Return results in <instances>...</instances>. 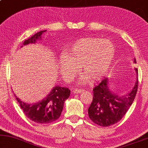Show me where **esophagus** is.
I'll return each mask as SVG.
<instances>
[{
  "label": "esophagus",
  "mask_w": 148,
  "mask_h": 148,
  "mask_svg": "<svg viewBox=\"0 0 148 148\" xmlns=\"http://www.w3.org/2000/svg\"><path fill=\"white\" fill-rule=\"evenodd\" d=\"M83 90H80V89H74V90H73L74 93H75V94H78V93H81L83 92Z\"/></svg>",
  "instance_id": "1"
}]
</instances>
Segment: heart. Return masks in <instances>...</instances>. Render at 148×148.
Wrapping results in <instances>:
<instances>
[{"label":"heart","mask_w":148,"mask_h":148,"mask_svg":"<svg viewBox=\"0 0 148 148\" xmlns=\"http://www.w3.org/2000/svg\"><path fill=\"white\" fill-rule=\"evenodd\" d=\"M115 58V47L109 39L88 37L77 39L67 47L65 56L59 60L60 72L70 81L78 74V68L86 76L82 83L89 80H101L109 71Z\"/></svg>","instance_id":"obj_1"}]
</instances>
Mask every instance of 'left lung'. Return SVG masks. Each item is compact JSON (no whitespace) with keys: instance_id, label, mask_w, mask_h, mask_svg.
I'll list each match as a JSON object with an SVG mask.
<instances>
[{"instance_id":"8db88e82","label":"left lung","mask_w":148,"mask_h":148,"mask_svg":"<svg viewBox=\"0 0 148 148\" xmlns=\"http://www.w3.org/2000/svg\"><path fill=\"white\" fill-rule=\"evenodd\" d=\"M134 62L136 63V59ZM137 80L134 88L128 94L119 96L111 92L107 78L104 79L93 88V99L88 109L89 118L102 127L114 125L125 115L134 103L138 87V70L136 68Z\"/></svg>"}]
</instances>
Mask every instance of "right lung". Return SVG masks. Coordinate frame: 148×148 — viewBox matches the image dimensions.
<instances>
[{
    "label": "right lung",
    "instance_id": "1",
    "mask_svg": "<svg viewBox=\"0 0 148 148\" xmlns=\"http://www.w3.org/2000/svg\"><path fill=\"white\" fill-rule=\"evenodd\" d=\"M46 31H41L24 41L23 45L35 43L41 39V35ZM22 47V46H21ZM70 95L69 88L56 86L46 97L35 103H27L15 96L23 111L30 120L39 124H46L55 121L61 115L64 102Z\"/></svg>",
    "mask_w": 148,
    "mask_h": 148
}]
</instances>
